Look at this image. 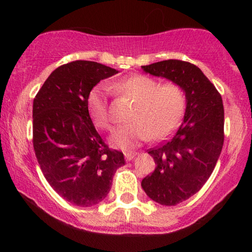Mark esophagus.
I'll list each match as a JSON object with an SVG mask.
<instances>
[{"label": "esophagus", "instance_id": "1", "mask_svg": "<svg viewBox=\"0 0 252 252\" xmlns=\"http://www.w3.org/2000/svg\"><path fill=\"white\" fill-rule=\"evenodd\" d=\"M124 155H125L126 160L129 161V160H132L133 158L136 156L137 153H135V151H125V154H124Z\"/></svg>", "mask_w": 252, "mask_h": 252}]
</instances>
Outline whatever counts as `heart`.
I'll return each instance as SVG.
<instances>
[{"label": "heart", "instance_id": "b5f03b06", "mask_svg": "<svg viewBox=\"0 0 252 252\" xmlns=\"http://www.w3.org/2000/svg\"><path fill=\"white\" fill-rule=\"evenodd\" d=\"M117 94L134 99L129 118L132 122L113 133V146L129 149L149 139L159 140L168 135L184 116L186 94L178 82L160 84L144 74H132L109 84ZM89 115L102 129L112 128L108 96L102 87L93 88L87 99Z\"/></svg>", "mask_w": 252, "mask_h": 252}]
</instances>
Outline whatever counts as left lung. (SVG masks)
<instances>
[{"mask_svg":"<svg viewBox=\"0 0 252 252\" xmlns=\"http://www.w3.org/2000/svg\"><path fill=\"white\" fill-rule=\"evenodd\" d=\"M142 68L178 82L187 99L184 120L171 139L148 150L156 168L141 182L153 201L177 205L195 195L215 170L225 137L222 98L204 73L188 62L167 60Z\"/></svg>","mask_w":252,"mask_h":252,"instance_id":"left-lung-1","label":"left lung"}]
</instances>
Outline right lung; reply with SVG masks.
I'll return each instance as SVG.
<instances>
[{"label":"right lung","instance_id":"obj_1","mask_svg":"<svg viewBox=\"0 0 252 252\" xmlns=\"http://www.w3.org/2000/svg\"><path fill=\"white\" fill-rule=\"evenodd\" d=\"M118 73L91 61L61 65L33 101V147L41 171L58 195L78 206L98 204L109 194L122 151L110 149L89 116L87 99L103 79Z\"/></svg>","mask_w":252,"mask_h":252}]
</instances>
